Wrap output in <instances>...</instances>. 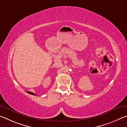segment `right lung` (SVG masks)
Listing matches in <instances>:
<instances>
[{
	"label": "right lung",
	"instance_id": "obj_1",
	"mask_svg": "<svg viewBox=\"0 0 127 127\" xmlns=\"http://www.w3.org/2000/svg\"><path fill=\"white\" fill-rule=\"evenodd\" d=\"M27 93H28V94H31V95H35L34 93H32V92H26Z\"/></svg>",
	"mask_w": 127,
	"mask_h": 127
}]
</instances>
